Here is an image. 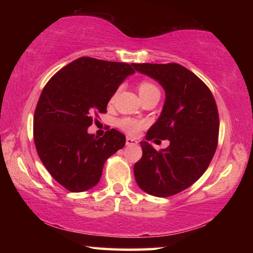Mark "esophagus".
<instances>
[{"label": "esophagus", "instance_id": "obj_1", "mask_svg": "<svg viewBox=\"0 0 253 253\" xmlns=\"http://www.w3.org/2000/svg\"><path fill=\"white\" fill-rule=\"evenodd\" d=\"M138 144V140L134 139V138H130V137H127L126 138V145L128 146H132V145H137Z\"/></svg>", "mask_w": 253, "mask_h": 253}]
</instances>
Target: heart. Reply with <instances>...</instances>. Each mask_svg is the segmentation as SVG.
<instances>
[{
    "label": "heart",
    "mask_w": 253,
    "mask_h": 253,
    "mask_svg": "<svg viewBox=\"0 0 253 253\" xmlns=\"http://www.w3.org/2000/svg\"><path fill=\"white\" fill-rule=\"evenodd\" d=\"M138 90H139L140 97L151 95V93H154V92H160V90H158V88L156 87V85L152 83H149V81H142V83H140L138 85ZM116 95H117V91L115 92L113 96H111L110 100H109L110 102L114 101ZM117 126L121 128L122 130L127 132V134L136 135L137 132L142 129L144 125H143V123L135 121V119L125 117V118L119 119V121L117 122Z\"/></svg>",
    "instance_id": "b5f03b06"
}]
</instances>
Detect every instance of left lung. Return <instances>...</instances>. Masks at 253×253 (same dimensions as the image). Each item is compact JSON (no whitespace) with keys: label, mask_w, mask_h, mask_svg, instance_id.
Returning a JSON list of instances; mask_svg holds the SVG:
<instances>
[{"label":"left lung","mask_w":253,"mask_h":253,"mask_svg":"<svg viewBox=\"0 0 253 253\" xmlns=\"http://www.w3.org/2000/svg\"><path fill=\"white\" fill-rule=\"evenodd\" d=\"M132 67L165 90L162 114L146 139L169 140V146L158 152L148 142H140L143 156L134 166L135 179L146 193L168 198L190 187L209 168L219 139L216 102L208 85L178 63Z\"/></svg>","instance_id":"obj_1"}]
</instances>
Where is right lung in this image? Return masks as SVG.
Wrapping results in <instances>:
<instances>
[{
    "label": "right lung",
    "instance_id": "add662e5",
    "mask_svg": "<svg viewBox=\"0 0 253 253\" xmlns=\"http://www.w3.org/2000/svg\"><path fill=\"white\" fill-rule=\"evenodd\" d=\"M132 74V63L81 57L44 85L34 111V144L51 176L68 191L95 186L107 158L125 146L126 137L114 128L100 138L87 129Z\"/></svg>",
    "mask_w": 253,
    "mask_h": 253
}]
</instances>
